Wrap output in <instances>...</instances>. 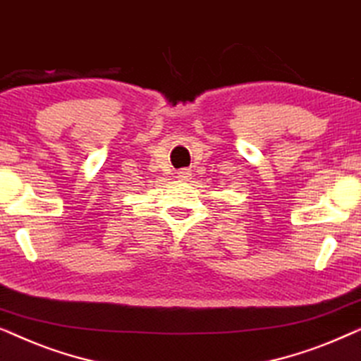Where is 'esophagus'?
Here are the masks:
<instances>
[{"instance_id":"1","label":"esophagus","mask_w":361,"mask_h":361,"mask_svg":"<svg viewBox=\"0 0 361 361\" xmlns=\"http://www.w3.org/2000/svg\"><path fill=\"white\" fill-rule=\"evenodd\" d=\"M177 177H179V179H189L190 171L189 169H180L179 172H177Z\"/></svg>"}]
</instances>
